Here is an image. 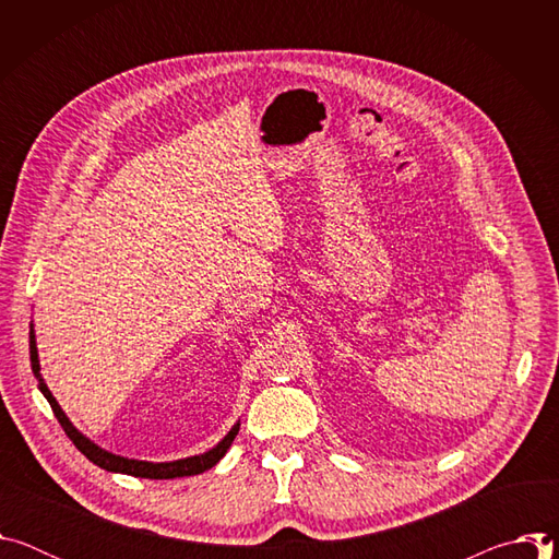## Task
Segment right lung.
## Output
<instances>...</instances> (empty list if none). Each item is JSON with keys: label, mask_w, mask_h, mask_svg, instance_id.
Returning <instances> with one entry per match:
<instances>
[{"label": "right lung", "mask_w": 559, "mask_h": 559, "mask_svg": "<svg viewBox=\"0 0 559 559\" xmlns=\"http://www.w3.org/2000/svg\"><path fill=\"white\" fill-rule=\"evenodd\" d=\"M31 367H33V373L39 382V391L44 393L46 401L50 403L59 425L63 427L66 436L72 440V444L82 451L93 464L106 468V471H112V473H126V475H134V477H150V480H173V477H186V475H199L207 468H212L225 453L227 449L231 447L236 433H238V427L241 425H234L227 436L216 444L212 447L210 451L205 453H199V455H192V457H183V460H173V462H145V460H134V457H123V455H117V453H110L106 449H102L99 444H95L91 438H86L82 431H79L70 420L68 416L63 414V409L59 407V403L55 401V395L50 393L48 384L44 382L41 378V367H39V354H37V341H35V330H33V323H31Z\"/></svg>", "instance_id": "right-lung-1"}]
</instances>
